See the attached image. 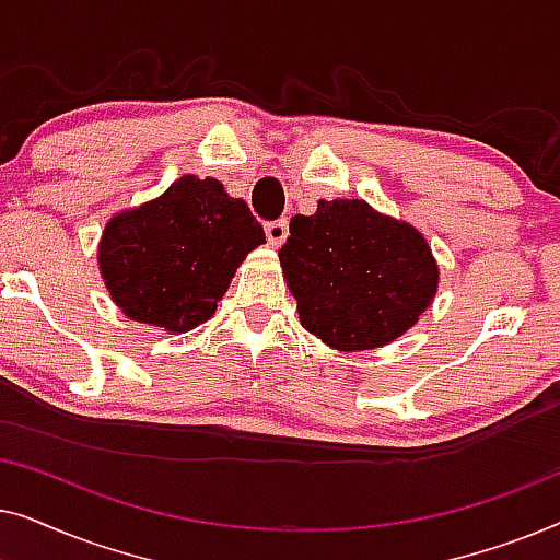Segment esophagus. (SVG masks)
Returning a JSON list of instances; mask_svg holds the SVG:
<instances>
[{"label": "esophagus", "instance_id": "obj_1", "mask_svg": "<svg viewBox=\"0 0 560 560\" xmlns=\"http://www.w3.org/2000/svg\"><path fill=\"white\" fill-rule=\"evenodd\" d=\"M265 234L272 247H280V244L288 240V219H278V221H270V224H265Z\"/></svg>", "mask_w": 560, "mask_h": 560}]
</instances>
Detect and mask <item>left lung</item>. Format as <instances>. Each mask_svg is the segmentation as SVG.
<instances>
[{"mask_svg":"<svg viewBox=\"0 0 560 560\" xmlns=\"http://www.w3.org/2000/svg\"><path fill=\"white\" fill-rule=\"evenodd\" d=\"M278 257L301 326L339 351L395 341L439 290L425 236L362 198L318 201L313 217L298 213Z\"/></svg>","mask_w":560,"mask_h":560,"instance_id":"8db88e82","label":"left lung"}]
</instances>
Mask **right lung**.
Listing matches in <instances>:
<instances>
[{"instance_id":"add662e5","label":"right lung","mask_w":560,"mask_h":560,"mask_svg":"<svg viewBox=\"0 0 560 560\" xmlns=\"http://www.w3.org/2000/svg\"><path fill=\"white\" fill-rule=\"evenodd\" d=\"M262 224L217 178L183 175L163 196L109 219L98 270L127 318L186 334L217 313Z\"/></svg>"}]
</instances>
